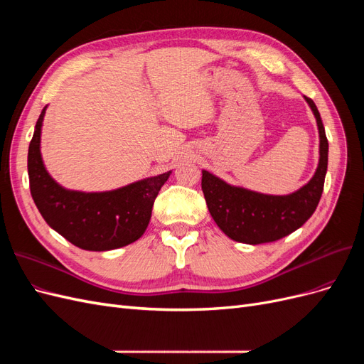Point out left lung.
Returning <instances> with one entry per match:
<instances>
[{"mask_svg": "<svg viewBox=\"0 0 364 364\" xmlns=\"http://www.w3.org/2000/svg\"><path fill=\"white\" fill-rule=\"evenodd\" d=\"M318 127V165L311 181L289 196H270L232 186L209 171H202V190L209 213L223 232L246 245L277 241L299 229L313 215L322 197L328 168V139L321 114L305 97Z\"/></svg>", "mask_w": 364, "mask_h": 364, "instance_id": "1", "label": "left lung"}]
</instances>
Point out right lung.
Returning a JSON list of instances; mask_svg holds the SVG:
<instances>
[{
    "label": "right lung",
    "instance_id": "obj_1",
    "mask_svg": "<svg viewBox=\"0 0 364 364\" xmlns=\"http://www.w3.org/2000/svg\"><path fill=\"white\" fill-rule=\"evenodd\" d=\"M46 109L36 121L28 146L30 193L41 215L56 232L85 250H112L127 246L146 232L161 186L171 171L105 193L65 190L43 167L41 127Z\"/></svg>",
    "mask_w": 364,
    "mask_h": 364
}]
</instances>
